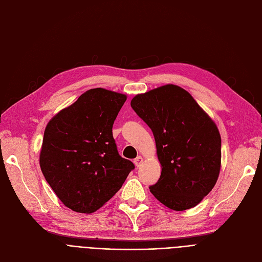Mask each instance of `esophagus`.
I'll list each match as a JSON object with an SVG mask.
<instances>
[{
	"label": "esophagus",
	"mask_w": 262,
	"mask_h": 262,
	"mask_svg": "<svg viewBox=\"0 0 262 262\" xmlns=\"http://www.w3.org/2000/svg\"><path fill=\"white\" fill-rule=\"evenodd\" d=\"M143 158L141 156H138L136 159H134V163L136 164V167H140V164L142 163Z\"/></svg>",
	"instance_id": "34e87169"
}]
</instances>
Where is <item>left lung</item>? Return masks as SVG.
<instances>
[{
  "mask_svg": "<svg viewBox=\"0 0 262 262\" xmlns=\"http://www.w3.org/2000/svg\"><path fill=\"white\" fill-rule=\"evenodd\" d=\"M132 108L152 129L161 164L152 194L168 208L190 209L214 187L221 169V136L192 95L176 85L137 94Z\"/></svg>",
  "mask_w": 262,
  "mask_h": 262,
  "instance_id": "8db88e82",
  "label": "left lung"
}]
</instances>
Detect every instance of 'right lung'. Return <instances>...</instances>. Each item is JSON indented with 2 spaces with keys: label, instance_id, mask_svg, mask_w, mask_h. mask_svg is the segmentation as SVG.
Segmentation results:
<instances>
[{
  "label": "right lung",
  "instance_id": "add662e5",
  "mask_svg": "<svg viewBox=\"0 0 262 262\" xmlns=\"http://www.w3.org/2000/svg\"><path fill=\"white\" fill-rule=\"evenodd\" d=\"M126 95L90 89L54 116L45 130L39 157L47 182L68 208L91 213L112 199L135 169L122 158L114 122Z\"/></svg>",
  "mask_w": 262,
  "mask_h": 262
}]
</instances>
